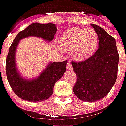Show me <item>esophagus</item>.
Here are the masks:
<instances>
[{
	"label": "esophagus",
	"mask_w": 126,
	"mask_h": 126,
	"mask_svg": "<svg viewBox=\"0 0 126 126\" xmlns=\"http://www.w3.org/2000/svg\"><path fill=\"white\" fill-rule=\"evenodd\" d=\"M66 68H67L68 70H73V66H72V64H71V63H70V61H68V63H67Z\"/></svg>",
	"instance_id": "obj_1"
}]
</instances>
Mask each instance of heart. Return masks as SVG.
<instances>
[{
	"label": "heart",
	"mask_w": 126,
	"mask_h": 126,
	"mask_svg": "<svg viewBox=\"0 0 126 126\" xmlns=\"http://www.w3.org/2000/svg\"><path fill=\"white\" fill-rule=\"evenodd\" d=\"M98 34L93 28L74 27L63 33L59 39V47L63 51H70V56L76 61L89 59L99 46Z\"/></svg>",
	"instance_id": "heart-1"
}]
</instances>
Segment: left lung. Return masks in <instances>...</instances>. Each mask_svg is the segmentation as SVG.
I'll return each instance as SVG.
<instances>
[{
    "label": "left lung",
    "instance_id": "obj_1",
    "mask_svg": "<svg viewBox=\"0 0 126 126\" xmlns=\"http://www.w3.org/2000/svg\"><path fill=\"white\" fill-rule=\"evenodd\" d=\"M91 25L99 36V49L85 61L72 62L77 75L74 94L87 102L100 100L108 94L116 81L119 59L115 39L101 27Z\"/></svg>",
    "mask_w": 126,
    "mask_h": 126
}]
</instances>
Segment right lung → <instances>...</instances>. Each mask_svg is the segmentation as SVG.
Here are the masks:
<instances>
[{"mask_svg": "<svg viewBox=\"0 0 126 126\" xmlns=\"http://www.w3.org/2000/svg\"><path fill=\"white\" fill-rule=\"evenodd\" d=\"M57 28L55 24L33 23L21 31L15 38L9 49L6 59V75L12 90L23 100L39 102L48 99L53 92V87L66 71L67 61L50 62L40 75L33 79H26L19 74L15 61L17 47L21 39L29 36L41 38L51 41L54 38Z\"/></svg>", "mask_w": 126, "mask_h": 126, "instance_id": "obj_1", "label": "right lung"}]
</instances>
